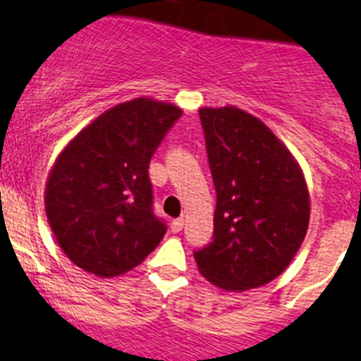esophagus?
<instances>
[{
    "instance_id": "34e87169",
    "label": "esophagus",
    "mask_w": 361,
    "mask_h": 361,
    "mask_svg": "<svg viewBox=\"0 0 361 361\" xmlns=\"http://www.w3.org/2000/svg\"><path fill=\"white\" fill-rule=\"evenodd\" d=\"M183 217L174 219V221L171 222V231H173V233H180V231L183 230Z\"/></svg>"
}]
</instances>
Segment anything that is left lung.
<instances>
[{"mask_svg":"<svg viewBox=\"0 0 361 361\" xmlns=\"http://www.w3.org/2000/svg\"><path fill=\"white\" fill-rule=\"evenodd\" d=\"M217 204L214 240L194 252L201 274L228 292L278 278L306 237L310 194L287 146L258 117L200 110Z\"/></svg>","mask_w":361,"mask_h":361,"instance_id":"obj_1","label":"left lung"}]
</instances>
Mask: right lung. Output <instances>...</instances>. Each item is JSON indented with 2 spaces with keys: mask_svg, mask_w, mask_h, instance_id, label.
<instances>
[{
  "mask_svg": "<svg viewBox=\"0 0 361 361\" xmlns=\"http://www.w3.org/2000/svg\"><path fill=\"white\" fill-rule=\"evenodd\" d=\"M181 109L137 97L83 128L55 160L46 181V215L73 264L99 278L131 271L160 244L149 161Z\"/></svg>",
  "mask_w": 361,
  "mask_h": 361,
  "instance_id": "obj_1",
  "label": "right lung"
}]
</instances>
